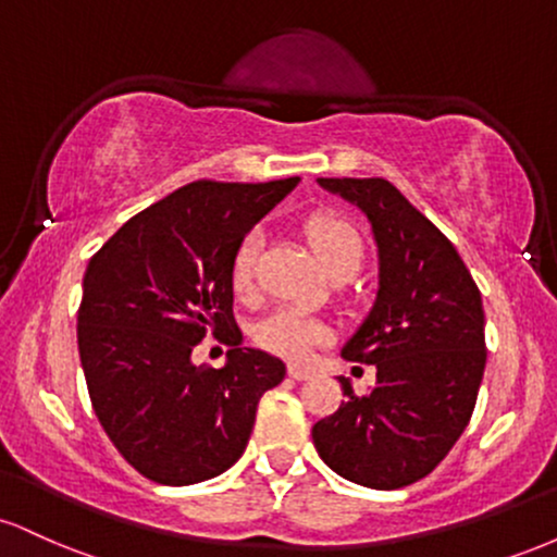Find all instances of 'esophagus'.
<instances>
[{
    "label": "esophagus",
    "mask_w": 557,
    "mask_h": 557,
    "mask_svg": "<svg viewBox=\"0 0 557 557\" xmlns=\"http://www.w3.org/2000/svg\"><path fill=\"white\" fill-rule=\"evenodd\" d=\"M287 374H290L293 376V380H309V376L311 374H314V372H311V369H304V367H298V363H290V367H287Z\"/></svg>",
    "instance_id": "1"
}]
</instances>
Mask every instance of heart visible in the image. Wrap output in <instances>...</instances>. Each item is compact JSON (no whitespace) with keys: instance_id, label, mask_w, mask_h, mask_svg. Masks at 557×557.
Segmentation results:
<instances>
[{"instance_id":"1","label":"heart","mask_w":557,"mask_h":557,"mask_svg":"<svg viewBox=\"0 0 557 557\" xmlns=\"http://www.w3.org/2000/svg\"><path fill=\"white\" fill-rule=\"evenodd\" d=\"M306 238H309L317 259L322 261L330 277L348 280L361 270L367 246H363L359 227L350 220H345V216H311L309 225H306ZM261 246H264V235L257 227L248 230L238 240V246H235L233 259H230V283H233V290L238 296H251L253 285H257ZM253 341L274 356L304 361L317 345L327 341V330H324L322 322L304 314V311L277 309L253 327Z\"/></svg>"}]
</instances>
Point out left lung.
Returning a JSON list of instances; mask_svg holds the SVG:
<instances>
[{
  "label": "left lung",
  "mask_w": 557,
  "mask_h": 557,
  "mask_svg": "<svg viewBox=\"0 0 557 557\" xmlns=\"http://www.w3.org/2000/svg\"><path fill=\"white\" fill-rule=\"evenodd\" d=\"M356 203L380 253V290L343 359L374 363L376 385L317 421L324 463L348 482L398 490L424 479L456 445L482 385V293L456 246L385 177H319Z\"/></svg>",
  "instance_id": "left-lung-1"
}]
</instances>
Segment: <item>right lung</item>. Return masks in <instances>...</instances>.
Segmentation results:
<instances>
[{
  "mask_svg": "<svg viewBox=\"0 0 557 557\" xmlns=\"http://www.w3.org/2000/svg\"><path fill=\"white\" fill-rule=\"evenodd\" d=\"M298 185H183L112 235L83 274L78 350L91 406L138 474L185 487L227 471L246 450L257 406L285 363L240 348L230 259L243 235ZM207 334L228 363H193Z\"/></svg>",
  "mask_w": 557,
  "mask_h": 557,
  "instance_id": "right-lung-1",
  "label": "right lung"
}]
</instances>
